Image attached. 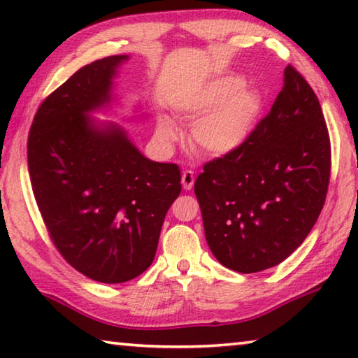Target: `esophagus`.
Masks as SVG:
<instances>
[{
	"instance_id": "1",
	"label": "esophagus",
	"mask_w": 358,
	"mask_h": 358,
	"mask_svg": "<svg viewBox=\"0 0 358 358\" xmlns=\"http://www.w3.org/2000/svg\"><path fill=\"white\" fill-rule=\"evenodd\" d=\"M194 181H196V177H194V172L191 171H186L183 172V175H181V185H183L186 191H189L194 186Z\"/></svg>"
}]
</instances>
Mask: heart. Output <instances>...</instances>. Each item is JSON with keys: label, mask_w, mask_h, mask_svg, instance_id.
Here are the masks:
<instances>
[{"label": "heart", "mask_w": 358, "mask_h": 358, "mask_svg": "<svg viewBox=\"0 0 358 358\" xmlns=\"http://www.w3.org/2000/svg\"><path fill=\"white\" fill-rule=\"evenodd\" d=\"M262 110V96L245 88L243 78H217L185 107V117L196 121L191 132L192 147L210 157L234 153L257 128ZM157 137L164 143H173L180 138V131L171 120L162 118L157 123Z\"/></svg>", "instance_id": "b5f03b06"}]
</instances>
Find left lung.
I'll list each match as a JSON object with an SVG mask.
<instances>
[{
	"label": "left lung",
	"instance_id": "8db88e82",
	"mask_svg": "<svg viewBox=\"0 0 358 358\" xmlns=\"http://www.w3.org/2000/svg\"><path fill=\"white\" fill-rule=\"evenodd\" d=\"M331 147L316 93L294 66L251 137L203 166L194 185L205 237L220 262L257 273L311 232L329 191Z\"/></svg>",
	"mask_w": 358,
	"mask_h": 358
}]
</instances>
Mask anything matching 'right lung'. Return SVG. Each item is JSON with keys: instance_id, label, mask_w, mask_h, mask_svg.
Masks as SVG:
<instances>
[{"instance_id": "right-lung-1", "label": "right lung", "mask_w": 358, "mask_h": 358, "mask_svg": "<svg viewBox=\"0 0 358 358\" xmlns=\"http://www.w3.org/2000/svg\"><path fill=\"white\" fill-rule=\"evenodd\" d=\"M126 55L83 66L39 106L28 171L48 237L90 280L118 284L153 262L167 210L181 192L177 164L145 157L115 124L88 112L110 101Z\"/></svg>"}]
</instances>
